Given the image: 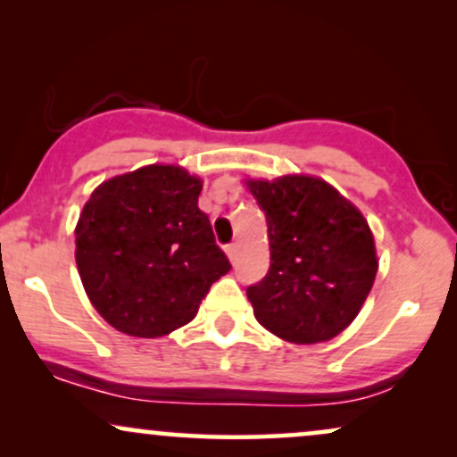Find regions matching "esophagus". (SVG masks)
<instances>
[{"mask_svg": "<svg viewBox=\"0 0 457 457\" xmlns=\"http://www.w3.org/2000/svg\"><path fill=\"white\" fill-rule=\"evenodd\" d=\"M236 251H238V245H236V243H229L228 246H225V253H228V258L229 260H236Z\"/></svg>", "mask_w": 457, "mask_h": 457, "instance_id": "obj_1", "label": "esophagus"}]
</instances>
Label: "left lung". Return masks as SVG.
I'll return each instance as SVG.
<instances>
[{"label": "left lung", "instance_id": "left-lung-1", "mask_svg": "<svg viewBox=\"0 0 457 457\" xmlns=\"http://www.w3.org/2000/svg\"><path fill=\"white\" fill-rule=\"evenodd\" d=\"M266 214L270 269L246 287L258 322L292 344L328 342L356 318L378 260L363 214L313 176L249 180Z\"/></svg>", "mask_w": 457, "mask_h": 457}]
</instances>
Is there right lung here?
Listing matches in <instances>:
<instances>
[{"mask_svg": "<svg viewBox=\"0 0 457 457\" xmlns=\"http://www.w3.org/2000/svg\"><path fill=\"white\" fill-rule=\"evenodd\" d=\"M202 180L148 165L94 188L75 229V260L96 312L133 337H161L195 318L232 269L197 208Z\"/></svg>", "mask_w": 457, "mask_h": 457, "instance_id": "right-lung-1", "label": "right lung"}]
</instances>
